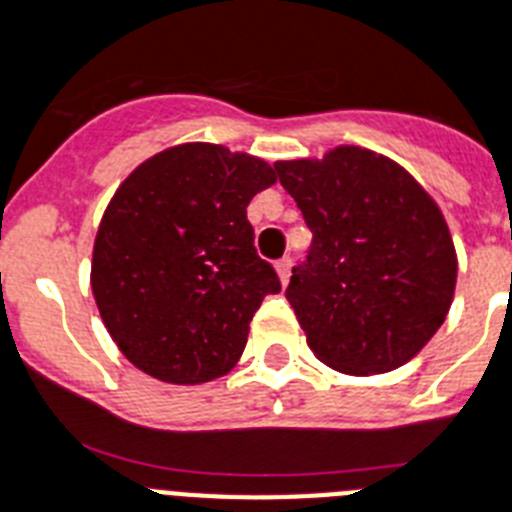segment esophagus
Masks as SVG:
<instances>
[{"instance_id":"1","label":"esophagus","mask_w":512,"mask_h":512,"mask_svg":"<svg viewBox=\"0 0 512 512\" xmlns=\"http://www.w3.org/2000/svg\"><path fill=\"white\" fill-rule=\"evenodd\" d=\"M276 273L278 278H281V284H286L289 276H292V260H289V257H281V260L276 263Z\"/></svg>"}]
</instances>
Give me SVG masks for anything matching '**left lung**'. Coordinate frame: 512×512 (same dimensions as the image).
I'll use <instances>...</instances> for the list:
<instances>
[{
	"label": "left lung",
	"mask_w": 512,
	"mask_h": 512,
	"mask_svg": "<svg viewBox=\"0 0 512 512\" xmlns=\"http://www.w3.org/2000/svg\"><path fill=\"white\" fill-rule=\"evenodd\" d=\"M313 244L286 299L315 357L350 376L386 373L450 313L458 257L442 210L405 168L360 147L278 160Z\"/></svg>",
	"instance_id": "obj_1"
}]
</instances>
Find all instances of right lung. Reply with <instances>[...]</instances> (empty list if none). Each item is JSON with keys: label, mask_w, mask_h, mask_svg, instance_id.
Masks as SVG:
<instances>
[{"label": "right lung", "mask_w": 512, "mask_h": 512, "mask_svg": "<svg viewBox=\"0 0 512 512\" xmlns=\"http://www.w3.org/2000/svg\"><path fill=\"white\" fill-rule=\"evenodd\" d=\"M276 184L260 157L191 141L118 186L91 257V292L120 352L168 384H205L242 357L265 294L281 292L255 249L249 199Z\"/></svg>", "instance_id": "1"}]
</instances>
